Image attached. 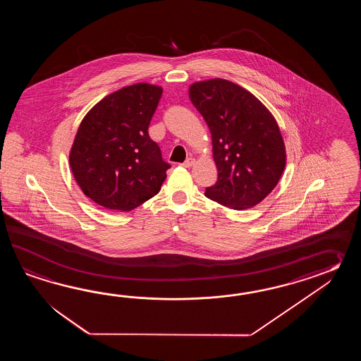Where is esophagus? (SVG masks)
<instances>
[{"label":"esophagus","mask_w":361,"mask_h":361,"mask_svg":"<svg viewBox=\"0 0 361 361\" xmlns=\"http://www.w3.org/2000/svg\"><path fill=\"white\" fill-rule=\"evenodd\" d=\"M195 161H196V160H195L193 157H188V159L182 164V166H184V168H191L192 165L195 164Z\"/></svg>","instance_id":"obj_1"}]
</instances>
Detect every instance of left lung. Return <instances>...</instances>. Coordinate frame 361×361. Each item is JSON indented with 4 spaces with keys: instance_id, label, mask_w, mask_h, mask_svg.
<instances>
[{
    "instance_id": "left-lung-1",
    "label": "left lung",
    "mask_w": 361,
    "mask_h": 361,
    "mask_svg": "<svg viewBox=\"0 0 361 361\" xmlns=\"http://www.w3.org/2000/svg\"><path fill=\"white\" fill-rule=\"evenodd\" d=\"M190 98L212 133L218 169L205 196L235 210L259 204L284 171V140L276 120L252 92L223 78L192 84Z\"/></svg>"
}]
</instances>
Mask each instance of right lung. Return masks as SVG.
<instances>
[{"label":"right lung","instance_id":"right-lung-1","mask_svg":"<svg viewBox=\"0 0 361 361\" xmlns=\"http://www.w3.org/2000/svg\"><path fill=\"white\" fill-rule=\"evenodd\" d=\"M160 86L135 84L100 100L85 116L69 165L85 195L109 210L129 212L157 195L170 164L148 128Z\"/></svg>","mask_w":361,"mask_h":361}]
</instances>
